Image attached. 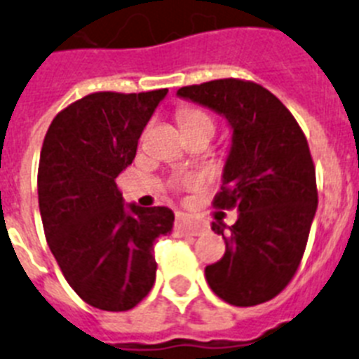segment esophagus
<instances>
[{
  "label": "esophagus",
  "instance_id": "esophagus-1",
  "mask_svg": "<svg viewBox=\"0 0 359 359\" xmlns=\"http://www.w3.org/2000/svg\"><path fill=\"white\" fill-rule=\"evenodd\" d=\"M176 231L182 236H200L205 232V225L201 222H196L187 216L176 217Z\"/></svg>",
  "mask_w": 359,
  "mask_h": 359
}]
</instances>
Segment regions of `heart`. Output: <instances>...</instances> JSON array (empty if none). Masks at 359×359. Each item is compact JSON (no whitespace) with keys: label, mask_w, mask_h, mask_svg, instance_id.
Listing matches in <instances>:
<instances>
[{"label":"heart","mask_w":359,"mask_h":359,"mask_svg":"<svg viewBox=\"0 0 359 359\" xmlns=\"http://www.w3.org/2000/svg\"><path fill=\"white\" fill-rule=\"evenodd\" d=\"M177 121L182 125L183 133H192V130H200V128H209L214 133V123L209 116L196 109H185L180 110L177 114Z\"/></svg>","instance_id":"heart-1"}]
</instances>
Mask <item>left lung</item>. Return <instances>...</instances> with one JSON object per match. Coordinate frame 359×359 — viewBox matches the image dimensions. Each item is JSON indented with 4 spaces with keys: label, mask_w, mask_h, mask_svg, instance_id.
<instances>
[{
    "label": "left lung",
    "mask_w": 359,
    "mask_h": 359,
    "mask_svg": "<svg viewBox=\"0 0 359 359\" xmlns=\"http://www.w3.org/2000/svg\"><path fill=\"white\" fill-rule=\"evenodd\" d=\"M177 96L223 116L232 130L214 207L238 209V219L212 223L225 254L205 269L207 283L236 307L269 302L298 271L316 214L307 137L289 109L252 81L214 79L182 87Z\"/></svg>",
    "instance_id": "obj_1"
}]
</instances>
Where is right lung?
<instances>
[{"instance_id":"obj_1","label":"right lung","mask_w":359,"mask_h":359,"mask_svg":"<svg viewBox=\"0 0 359 359\" xmlns=\"http://www.w3.org/2000/svg\"><path fill=\"white\" fill-rule=\"evenodd\" d=\"M167 92L88 94L52 119L43 142L45 238L74 292L101 311H128L145 298L156 281V238L172 232V210L127 205L116 185Z\"/></svg>"}]
</instances>
